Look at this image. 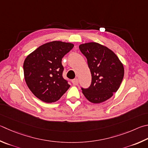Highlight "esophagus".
I'll return each mask as SVG.
<instances>
[{"label": "esophagus", "instance_id": "obj_1", "mask_svg": "<svg viewBox=\"0 0 148 148\" xmlns=\"http://www.w3.org/2000/svg\"><path fill=\"white\" fill-rule=\"evenodd\" d=\"M72 84H73L74 85H78V79H74L72 81Z\"/></svg>", "mask_w": 148, "mask_h": 148}]
</instances>
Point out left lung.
<instances>
[{"label": "left lung", "mask_w": 148, "mask_h": 148, "mask_svg": "<svg viewBox=\"0 0 148 148\" xmlns=\"http://www.w3.org/2000/svg\"><path fill=\"white\" fill-rule=\"evenodd\" d=\"M79 48L87 59L92 76L89 88H82V92L91 103H102L119 90L124 76L123 64L113 51L98 42H86Z\"/></svg>", "instance_id": "1"}]
</instances>
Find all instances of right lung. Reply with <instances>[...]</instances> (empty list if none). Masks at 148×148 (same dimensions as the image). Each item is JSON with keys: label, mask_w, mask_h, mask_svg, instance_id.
<instances>
[{"label": "right lung", "mask_w": 148, "mask_h": 148, "mask_svg": "<svg viewBox=\"0 0 148 148\" xmlns=\"http://www.w3.org/2000/svg\"><path fill=\"white\" fill-rule=\"evenodd\" d=\"M74 46L71 42H48L25 58L23 69L26 83L39 100L46 103L55 102L71 87L62 76L61 60Z\"/></svg>", "instance_id": "right-lung-1"}]
</instances>
